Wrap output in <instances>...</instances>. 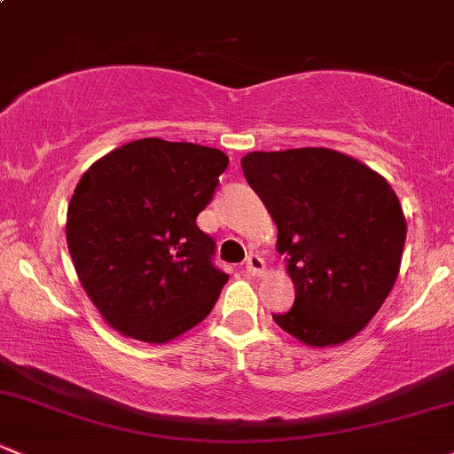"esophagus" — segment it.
<instances>
[{
    "instance_id": "obj_1",
    "label": "esophagus",
    "mask_w": 454,
    "mask_h": 454,
    "mask_svg": "<svg viewBox=\"0 0 454 454\" xmlns=\"http://www.w3.org/2000/svg\"><path fill=\"white\" fill-rule=\"evenodd\" d=\"M245 268H247V272H248V275H253V277H260V275H264V270H266V264H264V260H262L260 255H255V253H251V255L247 257V262H245Z\"/></svg>"
}]
</instances>
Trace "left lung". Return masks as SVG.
Instances as JSON below:
<instances>
[{
	"label": "left lung",
	"mask_w": 454,
	"mask_h": 454,
	"mask_svg": "<svg viewBox=\"0 0 454 454\" xmlns=\"http://www.w3.org/2000/svg\"><path fill=\"white\" fill-rule=\"evenodd\" d=\"M248 186L277 225L294 305L272 320L307 346L355 338L392 292L407 223L387 179L325 147L251 151Z\"/></svg>",
	"instance_id": "8db88e82"
}]
</instances>
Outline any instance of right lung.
Wrapping results in <instances>:
<instances>
[{
	"label": "right lung",
	"mask_w": 454,
	"mask_h": 454,
	"mask_svg": "<svg viewBox=\"0 0 454 454\" xmlns=\"http://www.w3.org/2000/svg\"><path fill=\"white\" fill-rule=\"evenodd\" d=\"M223 151L143 138L82 175L67 212L80 284L112 329L149 344L186 333L227 284L197 227L227 168Z\"/></svg>",
	"instance_id": "add662e5"
}]
</instances>
